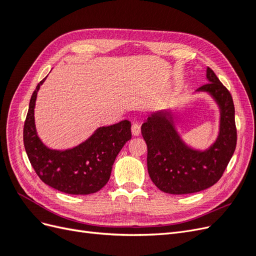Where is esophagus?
<instances>
[{"label":"esophagus","mask_w":256,"mask_h":256,"mask_svg":"<svg viewBox=\"0 0 256 256\" xmlns=\"http://www.w3.org/2000/svg\"><path fill=\"white\" fill-rule=\"evenodd\" d=\"M131 131H132V134L134 136H140V134H141L140 124L134 122H132V126H131Z\"/></svg>","instance_id":"1"}]
</instances>
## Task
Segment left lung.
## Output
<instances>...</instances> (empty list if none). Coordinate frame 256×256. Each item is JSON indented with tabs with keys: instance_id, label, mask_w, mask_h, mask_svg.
I'll return each instance as SVG.
<instances>
[{
	"instance_id": "8db88e82",
	"label": "left lung",
	"mask_w": 256,
	"mask_h": 256,
	"mask_svg": "<svg viewBox=\"0 0 256 256\" xmlns=\"http://www.w3.org/2000/svg\"><path fill=\"white\" fill-rule=\"evenodd\" d=\"M208 83L198 90L209 92L221 109L220 134L206 152L193 150L178 136L166 112L152 114L142 125L147 145V170L152 182L171 194H188L212 187L222 177L237 143L235 106L230 90L207 67Z\"/></svg>"
}]
</instances>
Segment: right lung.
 Instances as JSON below:
<instances>
[{
	"instance_id": "1",
	"label": "right lung",
	"mask_w": 256,
	"mask_h": 256,
	"mask_svg": "<svg viewBox=\"0 0 256 256\" xmlns=\"http://www.w3.org/2000/svg\"><path fill=\"white\" fill-rule=\"evenodd\" d=\"M36 86L30 100L23 128V143L38 177L50 187L68 194H90L109 182L112 166L122 146L131 138V124L122 120L96 130L88 140L72 150H52L40 140L35 129Z\"/></svg>"
}]
</instances>
